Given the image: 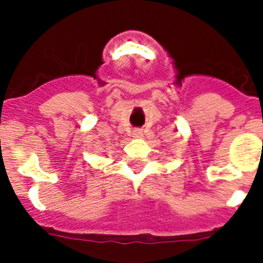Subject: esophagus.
Wrapping results in <instances>:
<instances>
[{
	"label": "esophagus",
	"mask_w": 263,
	"mask_h": 263,
	"mask_svg": "<svg viewBox=\"0 0 263 263\" xmlns=\"http://www.w3.org/2000/svg\"><path fill=\"white\" fill-rule=\"evenodd\" d=\"M142 135H143L142 129H134V132H132V136H134V138H142Z\"/></svg>",
	"instance_id": "esophagus-1"
}]
</instances>
